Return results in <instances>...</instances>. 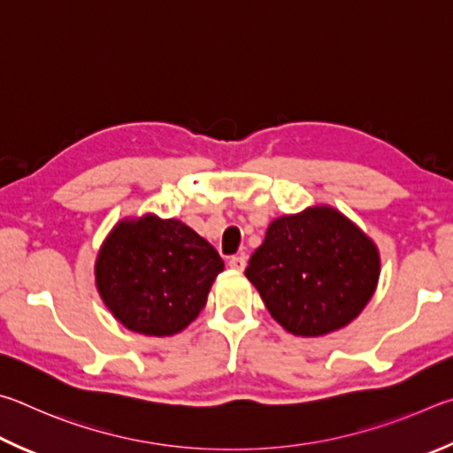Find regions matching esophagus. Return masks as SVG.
Here are the masks:
<instances>
[{
	"label": "esophagus",
	"mask_w": 453,
	"mask_h": 453,
	"mask_svg": "<svg viewBox=\"0 0 453 453\" xmlns=\"http://www.w3.org/2000/svg\"><path fill=\"white\" fill-rule=\"evenodd\" d=\"M228 266L233 268V271H239V273H242L244 271V266H247V257H231L228 258Z\"/></svg>",
	"instance_id": "obj_1"
}]
</instances>
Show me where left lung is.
I'll list each match as a JSON object with an SVG mask.
<instances>
[{
  "mask_svg": "<svg viewBox=\"0 0 453 453\" xmlns=\"http://www.w3.org/2000/svg\"><path fill=\"white\" fill-rule=\"evenodd\" d=\"M244 274L284 330L319 338L366 308L380 280V252L334 206L314 204L274 219Z\"/></svg>",
  "mask_w": 453,
  "mask_h": 453,
  "instance_id": "left-lung-1",
  "label": "left lung"
}]
</instances>
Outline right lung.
I'll use <instances>...</instances> for the list:
<instances>
[{
    "label": "right lung",
    "instance_id": "1",
    "mask_svg": "<svg viewBox=\"0 0 453 453\" xmlns=\"http://www.w3.org/2000/svg\"><path fill=\"white\" fill-rule=\"evenodd\" d=\"M225 271L217 249L177 219L119 220L95 258V287L125 328L145 336L185 330Z\"/></svg>",
    "mask_w": 453,
    "mask_h": 453
}]
</instances>
